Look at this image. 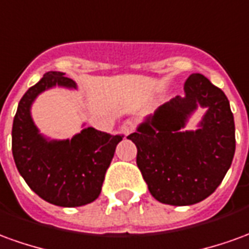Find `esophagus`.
Wrapping results in <instances>:
<instances>
[{"label":"esophagus","instance_id":"34e87169","mask_svg":"<svg viewBox=\"0 0 249 249\" xmlns=\"http://www.w3.org/2000/svg\"><path fill=\"white\" fill-rule=\"evenodd\" d=\"M135 129H136V125H135V123H133L132 120H125L124 123L121 124V126H120V130H121L124 135H129V133H132Z\"/></svg>","mask_w":249,"mask_h":249}]
</instances>
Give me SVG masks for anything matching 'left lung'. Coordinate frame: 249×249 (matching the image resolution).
<instances>
[{"label": "left lung", "mask_w": 249, "mask_h": 249, "mask_svg": "<svg viewBox=\"0 0 249 249\" xmlns=\"http://www.w3.org/2000/svg\"><path fill=\"white\" fill-rule=\"evenodd\" d=\"M183 98L161 105L154 117L128 139L137 148L136 163L149 193L167 205L186 206L214 193L233 160V113L221 89L202 74H191ZM197 105L208 112L196 132H180Z\"/></svg>", "instance_id": "left-lung-1"}]
</instances>
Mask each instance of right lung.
I'll return each instance as SVG.
<instances>
[{
    "label": "right lung",
    "instance_id": "1",
    "mask_svg": "<svg viewBox=\"0 0 249 249\" xmlns=\"http://www.w3.org/2000/svg\"><path fill=\"white\" fill-rule=\"evenodd\" d=\"M56 83L75 88L63 72L48 71L22 95L13 120L12 152L18 173L40 198L56 206L75 208L98 198L107 167L124 135L86 128L71 140L43 139L29 107L36 95Z\"/></svg>",
    "mask_w": 249,
    "mask_h": 249
}]
</instances>
